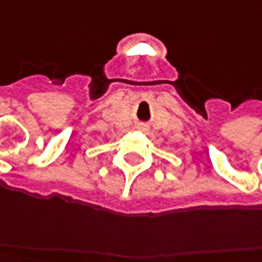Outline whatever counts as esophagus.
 Wrapping results in <instances>:
<instances>
[{"label": "esophagus", "mask_w": 262, "mask_h": 262, "mask_svg": "<svg viewBox=\"0 0 262 262\" xmlns=\"http://www.w3.org/2000/svg\"><path fill=\"white\" fill-rule=\"evenodd\" d=\"M138 129H139V130H146V127H145V126H138Z\"/></svg>", "instance_id": "1"}]
</instances>
